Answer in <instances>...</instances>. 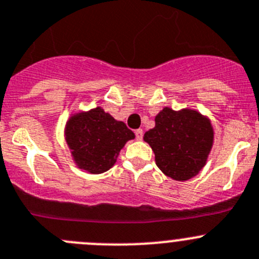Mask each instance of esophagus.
Returning a JSON list of instances; mask_svg holds the SVG:
<instances>
[{"mask_svg": "<svg viewBox=\"0 0 259 259\" xmlns=\"http://www.w3.org/2000/svg\"><path fill=\"white\" fill-rule=\"evenodd\" d=\"M135 135H136V139L141 141L142 137H144V130L139 128V130H136V131H135Z\"/></svg>", "mask_w": 259, "mask_h": 259, "instance_id": "34e87169", "label": "esophagus"}]
</instances>
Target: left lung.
I'll use <instances>...</instances> for the list:
<instances>
[{
    "label": "left lung",
    "mask_w": 259,
    "mask_h": 259,
    "mask_svg": "<svg viewBox=\"0 0 259 259\" xmlns=\"http://www.w3.org/2000/svg\"><path fill=\"white\" fill-rule=\"evenodd\" d=\"M160 170L174 181L193 178L206 165L213 145V127L194 109L165 107L155 117V127L145 134Z\"/></svg>",
    "instance_id": "1"
}]
</instances>
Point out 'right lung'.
<instances>
[{
	"label": "right lung",
	"instance_id": "obj_1",
	"mask_svg": "<svg viewBox=\"0 0 259 259\" xmlns=\"http://www.w3.org/2000/svg\"><path fill=\"white\" fill-rule=\"evenodd\" d=\"M65 139L77 168L90 174L109 170L125 142L135 134L102 107L78 112L68 118Z\"/></svg>",
	"mask_w": 259,
	"mask_h": 259
}]
</instances>
